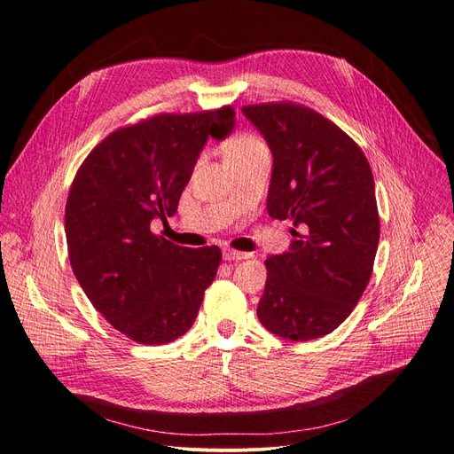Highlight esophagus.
I'll return each mask as SVG.
<instances>
[{"label": "esophagus", "instance_id": "1", "mask_svg": "<svg viewBox=\"0 0 454 454\" xmlns=\"http://www.w3.org/2000/svg\"><path fill=\"white\" fill-rule=\"evenodd\" d=\"M224 260H245V258H251V253H241V251H231V248H226V251L223 253Z\"/></svg>", "mask_w": 454, "mask_h": 454}]
</instances>
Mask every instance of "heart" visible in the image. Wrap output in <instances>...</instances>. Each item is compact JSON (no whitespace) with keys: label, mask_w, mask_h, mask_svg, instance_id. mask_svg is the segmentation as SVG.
Masks as SVG:
<instances>
[{"label":"heart","mask_w":454,"mask_h":454,"mask_svg":"<svg viewBox=\"0 0 454 454\" xmlns=\"http://www.w3.org/2000/svg\"><path fill=\"white\" fill-rule=\"evenodd\" d=\"M260 147H264L258 139L251 137V136H239L238 139H233V143L230 145L228 149V156H238V154H247L251 151H256Z\"/></svg>","instance_id":"b5f03b06"}]
</instances>
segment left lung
I'll return each instance as SVG.
<instances>
[{
  "instance_id": "obj_1",
  "label": "left lung",
  "mask_w": 454,
  "mask_h": 454,
  "mask_svg": "<svg viewBox=\"0 0 454 454\" xmlns=\"http://www.w3.org/2000/svg\"><path fill=\"white\" fill-rule=\"evenodd\" d=\"M241 111L273 156L268 213L294 224L288 251L266 260L258 320L285 340L323 338L355 309L373 271L379 215L372 168L343 129L309 107Z\"/></svg>"
}]
</instances>
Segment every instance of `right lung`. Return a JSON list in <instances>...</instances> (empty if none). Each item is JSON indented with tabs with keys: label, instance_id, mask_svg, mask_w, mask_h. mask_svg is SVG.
<instances>
[{
	"label": "right lung",
	"instance_id": "obj_1",
	"mask_svg": "<svg viewBox=\"0 0 454 454\" xmlns=\"http://www.w3.org/2000/svg\"><path fill=\"white\" fill-rule=\"evenodd\" d=\"M231 107L156 114L113 131L86 156L69 188L66 238L73 273L96 311L126 338L164 345L194 325L221 248L154 236L177 213L209 137L226 139Z\"/></svg>",
	"mask_w": 454,
	"mask_h": 454
}]
</instances>
